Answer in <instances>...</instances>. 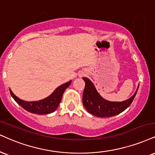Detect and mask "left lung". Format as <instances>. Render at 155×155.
<instances>
[{
	"mask_svg": "<svg viewBox=\"0 0 155 155\" xmlns=\"http://www.w3.org/2000/svg\"><path fill=\"white\" fill-rule=\"evenodd\" d=\"M83 79L85 83L83 95V106L90 114L98 117H110L121 114L131 104L139 88L138 85L136 92L130 98L121 102H113L101 97L94 84L88 78Z\"/></svg>",
	"mask_w": 155,
	"mask_h": 155,
	"instance_id": "left-lung-1",
	"label": "left lung"
}]
</instances>
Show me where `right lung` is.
Wrapping results in <instances>:
<instances>
[{
	"label": "right lung",
	"instance_id": "right-lung-1",
	"mask_svg": "<svg viewBox=\"0 0 155 155\" xmlns=\"http://www.w3.org/2000/svg\"><path fill=\"white\" fill-rule=\"evenodd\" d=\"M72 81H70L68 83L61 85L60 86L57 87L55 91L49 96L42 100L37 101H25L18 98L16 96L10 89L11 96L14 99L15 101L22 106L25 110L31 113V114H48L54 112L57 109V107L60 105V103L62 100V95L66 88H68L69 85L71 84Z\"/></svg>",
	"mask_w": 155,
	"mask_h": 155
}]
</instances>
